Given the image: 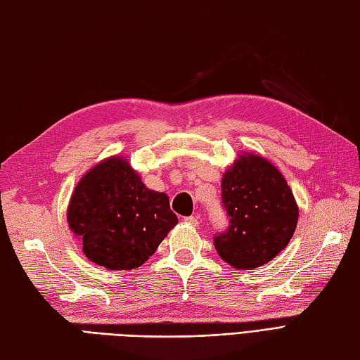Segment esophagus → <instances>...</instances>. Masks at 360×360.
Returning <instances> with one entry per match:
<instances>
[{"mask_svg": "<svg viewBox=\"0 0 360 360\" xmlns=\"http://www.w3.org/2000/svg\"><path fill=\"white\" fill-rule=\"evenodd\" d=\"M200 220V218L197 217V215H191V217H186L185 218V221L188 223V224H191V226H198V221Z\"/></svg>", "mask_w": 360, "mask_h": 360, "instance_id": "esophagus-1", "label": "esophagus"}]
</instances>
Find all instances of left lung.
I'll return each mask as SVG.
<instances>
[{
    "label": "left lung",
    "mask_w": 360,
    "mask_h": 360,
    "mask_svg": "<svg viewBox=\"0 0 360 360\" xmlns=\"http://www.w3.org/2000/svg\"><path fill=\"white\" fill-rule=\"evenodd\" d=\"M221 200L231 224L214 244L227 264L253 270L287 248L300 209L283 174L264 157L252 153L236 157L223 174Z\"/></svg>",
    "instance_id": "1"
}]
</instances>
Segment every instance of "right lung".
<instances>
[{
	"instance_id": "1",
	"label": "right lung",
	"mask_w": 360,
	"mask_h": 360,
	"mask_svg": "<svg viewBox=\"0 0 360 360\" xmlns=\"http://www.w3.org/2000/svg\"><path fill=\"white\" fill-rule=\"evenodd\" d=\"M67 221L91 262L131 270L150 259L179 220L165 192L148 189L125 157L112 155L79 180Z\"/></svg>"
}]
</instances>
